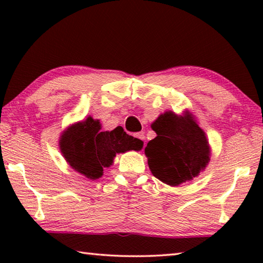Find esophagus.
Masks as SVG:
<instances>
[{
  "mask_svg": "<svg viewBox=\"0 0 263 263\" xmlns=\"http://www.w3.org/2000/svg\"><path fill=\"white\" fill-rule=\"evenodd\" d=\"M135 137L137 138V139L141 140L142 142H144V145H145V133L144 132H138V133H136Z\"/></svg>",
  "mask_w": 263,
  "mask_h": 263,
  "instance_id": "obj_1",
  "label": "esophagus"
}]
</instances>
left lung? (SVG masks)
<instances>
[{
  "label": "left lung",
  "instance_id": "8db88e82",
  "mask_svg": "<svg viewBox=\"0 0 263 263\" xmlns=\"http://www.w3.org/2000/svg\"><path fill=\"white\" fill-rule=\"evenodd\" d=\"M157 137L145 147L152 174L163 183L177 186L197 177L206 168L211 148L189 110L182 115L166 111L152 123Z\"/></svg>",
  "mask_w": 263,
  "mask_h": 263
}]
</instances>
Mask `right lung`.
<instances>
[{
    "label": "right lung",
    "mask_w": 263,
    "mask_h": 263,
    "mask_svg": "<svg viewBox=\"0 0 263 263\" xmlns=\"http://www.w3.org/2000/svg\"><path fill=\"white\" fill-rule=\"evenodd\" d=\"M99 119L89 116L84 121L69 125L62 131L59 148L70 167L89 180L103 175V168L114 163L117 153L140 151L144 142L128 136L122 126L112 131H101Z\"/></svg>",
    "instance_id": "obj_1"
}]
</instances>
